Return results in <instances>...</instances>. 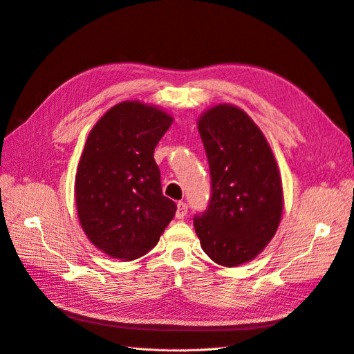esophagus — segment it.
Here are the masks:
<instances>
[{"mask_svg":"<svg viewBox=\"0 0 354 354\" xmlns=\"http://www.w3.org/2000/svg\"><path fill=\"white\" fill-rule=\"evenodd\" d=\"M187 203L186 202H178L177 203V212H176V217L177 218H185V216L187 214Z\"/></svg>","mask_w":354,"mask_h":354,"instance_id":"1","label":"esophagus"}]
</instances>
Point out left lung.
I'll use <instances>...</instances> for the list:
<instances>
[{
	"label": "left lung",
	"instance_id": "8db88e82",
	"mask_svg": "<svg viewBox=\"0 0 354 354\" xmlns=\"http://www.w3.org/2000/svg\"><path fill=\"white\" fill-rule=\"evenodd\" d=\"M198 130L211 174L208 208L194 217L202 250L224 267L251 261L282 217V180L272 149L251 118L232 104L203 112Z\"/></svg>",
	"mask_w": 354,
	"mask_h": 354
}]
</instances>
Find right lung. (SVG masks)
Segmentation results:
<instances>
[{
  "label": "right lung",
  "mask_w": 354,
  "mask_h": 354,
  "mask_svg": "<svg viewBox=\"0 0 354 354\" xmlns=\"http://www.w3.org/2000/svg\"><path fill=\"white\" fill-rule=\"evenodd\" d=\"M173 116L155 106L122 102L93 127L75 177L82 230L99 250L122 261L151 251L177 205L162 195L153 159Z\"/></svg>",
  "instance_id": "right-lung-1"
}]
</instances>
